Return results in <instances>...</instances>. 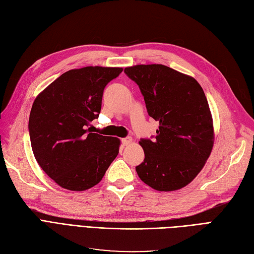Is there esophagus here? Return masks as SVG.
<instances>
[{
  "label": "esophagus",
  "instance_id": "esophagus-1",
  "mask_svg": "<svg viewBox=\"0 0 254 254\" xmlns=\"http://www.w3.org/2000/svg\"><path fill=\"white\" fill-rule=\"evenodd\" d=\"M132 143L131 137H125V139H122V144L124 146H128Z\"/></svg>",
  "mask_w": 254,
  "mask_h": 254
}]
</instances>
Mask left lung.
I'll list each match as a JSON object with an SVG mask.
<instances>
[{
  "label": "left lung",
  "mask_w": 254,
  "mask_h": 254,
  "mask_svg": "<svg viewBox=\"0 0 254 254\" xmlns=\"http://www.w3.org/2000/svg\"><path fill=\"white\" fill-rule=\"evenodd\" d=\"M125 73L139 86L149 117L159 122L155 140L141 139L140 179L160 191L187 187L200 173L214 144L213 119L198 81L163 64H136Z\"/></svg>",
  "instance_id": "8db88e82"
}]
</instances>
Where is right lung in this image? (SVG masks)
<instances>
[{
	"label": "right lung",
	"mask_w": 254,
	"mask_h": 254,
	"mask_svg": "<svg viewBox=\"0 0 254 254\" xmlns=\"http://www.w3.org/2000/svg\"><path fill=\"white\" fill-rule=\"evenodd\" d=\"M123 67L84 66L64 73L38 95L29 114L30 144L38 164L59 187L93 188L117 158L121 141L90 132L107 83Z\"/></svg>",
	"instance_id": "add662e5"
}]
</instances>
